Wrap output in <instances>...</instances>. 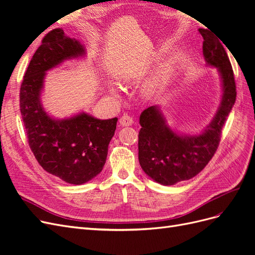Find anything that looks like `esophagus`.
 Returning <instances> with one entry per match:
<instances>
[{
	"label": "esophagus",
	"mask_w": 255,
	"mask_h": 255,
	"mask_svg": "<svg viewBox=\"0 0 255 255\" xmlns=\"http://www.w3.org/2000/svg\"><path fill=\"white\" fill-rule=\"evenodd\" d=\"M133 118L129 117L128 115H123L122 117L119 119V123L122 127H129L133 125Z\"/></svg>",
	"instance_id": "1"
}]
</instances>
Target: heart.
<instances>
[{
    "mask_svg": "<svg viewBox=\"0 0 255 255\" xmlns=\"http://www.w3.org/2000/svg\"><path fill=\"white\" fill-rule=\"evenodd\" d=\"M157 85H158V81H157V80H154V81H152V82L149 84V90L155 89V88L157 87Z\"/></svg>",
    "mask_w": 255,
    "mask_h": 255,
    "instance_id": "b5f03b06",
    "label": "heart"
}]
</instances>
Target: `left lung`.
Wrapping results in <instances>:
<instances>
[{
  "label": "left lung",
  "mask_w": 255,
  "mask_h": 255,
  "mask_svg": "<svg viewBox=\"0 0 255 255\" xmlns=\"http://www.w3.org/2000/svg\"><path fill=\"white\" fill-rule=\"evenodd\" d=\"M203 37L206 66L217 69L221 100L210 125L198 134H183L167 125L159 105L150 106L139 117L138 159L144 173L165 186L190 180L201 172L218 148L223 125L236 100L234 73L228 54L211 30L199 28Z\"/></svg>",
  "instance_id": "obj_1"
}]
</instances>
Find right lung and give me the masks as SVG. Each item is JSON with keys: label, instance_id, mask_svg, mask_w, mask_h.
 <instances>
[{"label": "right lung", "instance_id": "add662e5", "mask_svg": "<svg viewBox=\"0 0 255 255\" xmlns=\"http://www.w3.org/2000/svg\"><path fill=\"white\" fill-rule=\"evenodd\" d=\"M85 56L84 44L61 28L53 29L30 59L20 88V112L30 150L45 171L73 185L102 171L118 118L101 120L85 112L54 118L44 110L41 94L48 71Z\"/></svg>", "mask_w": 255, "mask_h": 255}]
</instances>
